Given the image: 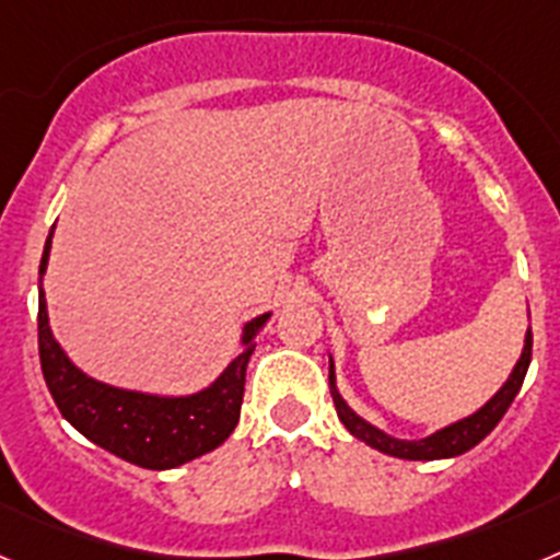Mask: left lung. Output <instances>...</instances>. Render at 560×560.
<instances>
[{
  "instance_id": "1",
  "label": "left lung",
  "mask_w": 560,
  "mask_h": 560,
  "mask_svg": "<svg viewBox=\"0 0 560 560\" xmlns=\"http://www.w3.org/2000/svg\"><path fill=\"white\" fill-rule=\"evenodd\" d=\"M530 359H533V334L530 328H527V334H524V348L516 361V368L511 370V375H508V381H504L502 387L493 393V398L485 400L477 412L465 415V418L454 420V423H448V427L438 429V432L418 440L393 438V434H387L384 429L373 427L370 420L361 418L359 412H353L348 400L341 398L339 387H336L334 359L328 361L330 364L328 384H330V395H334L336 415H339V420L345 423V429H348L355 440L368 443L370 448L398 459H452V457H459V454H465L468 448H474L477 443H482V440L497 429L502 415L508 412V407L513 404L518 389H522L524 375H527V368H530Z\"/></svg>"
}]
</instances>
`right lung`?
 Here are the masks:
<instances>
[{
  "mask_svg": "<svg viewBox=\"0 0 560 560\" xmlns=\"http://www.w3.org/2000/svg\"><path fill=\"white\" fill-rule=\"evenodd\" d=\"M52 232L56 226L49 230L38 266V355L58 412L95 446L151 471L179 468L219 448L237 427L244 404L246 364L271 311L252 316L249 323L241 325V353L199 393L160 395L114 387L83 373L49 328L42 280L47 275Z\"/></svg>",
  "mask_w": 560,
  "mask_h": 560,
  "instance_id": "add662e5",
  "label": "right lung"
}]
</instances>
